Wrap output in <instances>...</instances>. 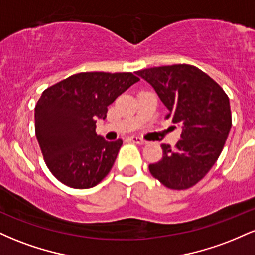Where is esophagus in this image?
I'll return each instance as SVG.
<instances>
[{"mask_svg": "<svg viewBox=\"0 0 255 255\" xmlns=\"http://www.w3.org/2000/svg\"><path fill=\"white\" fill-rule=\"evenodd\" d=\"M130 141L134 142V144H139V145H145L146 144L145 140L141 139V137H139V136H131Z\"/></svg>", "mask_w": 255, "mask_h": 255, "instance_id": "esophagus-1", "label": "esophagus"}]
</instances>
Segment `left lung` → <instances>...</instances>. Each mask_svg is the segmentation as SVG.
<instances>
[{"mask_svg": "<svg viewBox=\"0 0 255 255\" xmlns=\"http://www.w3.org/2000/svg\"><path fill=\"white\" fill-rule=\"evenodd\" d=\"M136 74L152 85L168 108L165 119L182 126L175 147L162 144V159L148 165V170L168 188H191L223 150L231 128L229 97L212 78L191 64L152 67Z\"/></svg>", "mask_w": 255, "mask_h": 255, "instance_id": "obj_1", "label": "left lung"}]
</instances>
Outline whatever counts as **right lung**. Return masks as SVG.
Instances as JSON below:
<instances>
[{
	"label": "right lung",
	"instance_id": "add662e5",
	"mask_svg": "<svg viewBox=\"0 0 255 255\" xmlns=\"http://www.w3.org/2000/svg\"><path fill=\"white\" fill-rule=\"evenodd\" d=\"M139 80L130 72H86L43 91L34 108L36 136L44 162L61 183L86 189L109 174L122 140L105 141L96 134V122Z\"/></svg>",
	"mask_w": 255,
	"mask_h": 255
}]
</instances>
